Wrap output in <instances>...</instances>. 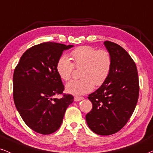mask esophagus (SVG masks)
<instances>
[{"instance_id":"obj_1","label":"esophagus","mask_w":153,"mask_h":153,"mask_svg":"<svg viewBox=\"0 0 153 153\" xmlns=\"http://www.w3.org/2000/svg\"><path fill=\"white\" fill-rule=\"evenodd\" d=\"M84 99V97H74V101H82V100Z\"/></svg>"}]
</instances>
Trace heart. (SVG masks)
<instances>
[{"mask_svg":"<svg viewBox=\"0 0 153 153\" xmlns=\"http://www.w3.org/2000/svg\"><path fill=\"white\" fill-rule=\"evenodd\" d=\"M73 63L66 54L62 55L56 65V71L62 79L71 78L74 69L82 67L78 80H71L66 85L67 93L80 96L91 91L94 86L102 85L108 78L112 59L108 51L97 50L91 46H81L71 53Z\"/></svg>","mask_w":153,"mask_h":153,"instance_id":"obj_1","label":"heart"}]
</instances>
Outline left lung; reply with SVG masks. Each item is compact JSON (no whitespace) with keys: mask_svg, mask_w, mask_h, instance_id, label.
I'll return each instance as SVG.
<instances>
[{"mask_svg":"<svg viewBox=\"0 0 153 153\" xmlns=\"http://www.w3.org/2000/svg\"><path fill=\"white\" fill-rule=\"evenodd\" d=\"M112 59L111 69L105 82L88 99L92 109L86 120L92 131L109 135L127 123L136 106L139 96L137 67L131 56L120 45L105 41Z\"/></svg>","mask_w":153,"mask_h":153,"instance_id":"left-lung-1","label":"left lung"}]
</instances>
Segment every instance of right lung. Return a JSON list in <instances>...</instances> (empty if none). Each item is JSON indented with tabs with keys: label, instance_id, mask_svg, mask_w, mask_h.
<instances>
[{
	"label": "right lung",
	"instance_id": "right-lung-1",
	"mask_svg": "<svg viewBox=\"0 0 153 153\" xmlns=\"http://www.w3.org/2000/svg\"><path fill=\"white\" fill-rule=\"evenodd\" d=\"M72 47L51 42L35 45L25 52L15 69V105L26 125L40 134H51L59 129L74 101L71 94L54 98L65 90L56 73V62L64 50Z\"/></svg>",
	"mask_w": 153,
	"mask_h": 153
}]
</instances>
